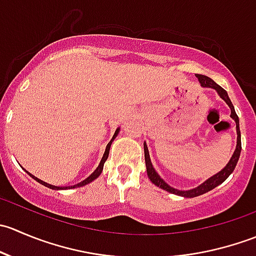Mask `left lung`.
<instances>
[{
  "label": "left lung",
  "mask_w": 256,
  "mask_h": 256,
  "mask_svg": "<svg viewBox=\"0 0 256 256\" xmlns=\"http://www.w3.org/2000/svg\"><path fill=\"white\" fill-rule=\"evenodd\" d=\"M196 76L198 78V82H200V86L202 88H210V89H214L216 92H218L219 96L226 102L229 108H230V118L236 121V150H234V154H232L230 160H229L228 164H226L224 168H222L218 174H213L212 177H209L208 180H206L202 184L197 186L196 188H192V190H176V188L171 187L168 183L166 182L164 180H162L161 176L156 172V170L154 168V164H152L151 158H150V152L148 148H147L146 142H144V162H146V171H147V176H148L150 180L154 183V186L160 187L161 190H164L166 192L172 193V194L176 196H180V197L184 198H193V197H198V196H202L204 193L209 192V190H214L216 186L222 184L224 180H226L232 174H233L234 168H236V164L239 161V156H240V151H242V140H240V128H239V118L236 115V110H234L233 104H232L230 99L228 96V92L220 86V85L216 84L214 80H212L210 78L206 76H200V74H196Z\"/></svg>",
  "instance_id": "8db88e82"
}]
</instances>
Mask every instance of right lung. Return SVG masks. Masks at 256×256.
I'll return each instance as SVG.
<instances>
[{"mask_svg": "<svg viewBox=\"0 0 256 256\" xmlns=\"http://www.w3.org/2000/svg\"><path fill=\"white\" fill-rule=\"evenodd\" d=\"M118 132H120V128H116L115 134H114V136H112V140H110V142L108 144L106 148H105V152H104V156H102V161H100L99 166L96 167V170H95V171L92 172V174H90L89 177H88V178H85V180H82V182H80V183H76V184H74V186H66V187H58V186L49 184V183L44 182V180H40V178H37V177H36V176H33L32 174H30V172H28V171H26V170H24V171L27 172V174H30V176L33 178V180H37L38 183H40V184L46 186V187L50 188V190H72V188H78V187H82V186H86V184H89L90 182H92V180H96V178L99 177L100 174H102V168H104V164H105V161H106V160H108V157H109V151H110V147H112V141L115 140V138H116V136L118 135Z\"/></svg>", "mask_w": 256, "mask_h": 256, "instance_id": "1", "label": "right lung"}]
</instances>
